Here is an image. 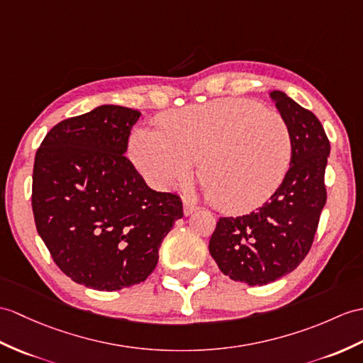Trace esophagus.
<instances>
[{"mask_svg":"<svg viewBox=\"0 0 363 363\" xmlns=\"http://www.w3.org/2000/svg\"><path fill=\"white\" fill-rule=\"evenodd\" d=\"M198 210H199V206L193 204V202L189 199H184V215L185 216L195 213V212H198Z\"/></svg>","mask_w":363,"mask_h":363,"instance_id":"34e87169","label":"esophagus"}]
</instances>
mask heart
Listing matches in <instances>:
<instances>
[{
    "mask_svg": "<svg viewBox=\"0 0 363 363\" xmlns=\"http://www.w3.org/2000/svg\"><path fill=\"white\" fill-rule=\"evenodd\" d=\"M134 164L157 189L189 182L193 165L213 206L244 212L280 187L292 155L280 114L238 99H221L162 116L157 131L138 128L130 139Z\"/></svg>",
    "mask_w": 363,
    "mask_h": 363,
    "instance_id": "b5f03b06",
    "label": "heart"
}]
</instances>
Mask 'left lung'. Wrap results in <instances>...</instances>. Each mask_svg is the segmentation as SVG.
I'll use <instances>...</instances> for the list:
<instances>
[{
  "instance_id": "left-lung-1",
  "label": "left lung",
  "mask_w": 363,
  "mask_h": 363,
  "mask_svg": "<svg viewBox=\"0 0 363 363\" xmlns=\"http://www.w3.org/2000/svg\"><path fill=\"white\" fill-rule=\"evenodd\" d=\"M271 97L291 131L289 170L259 208L220 218L208 242L221 272L249 286L272 283L305 259L326 204L325 168L331 147L322 123L284 92L272 91Z\"/></svg>"
}]
</instances>
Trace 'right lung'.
Instances as JSON below:
<instances>
[{"mask_svg":"<svg viewBox=\"0 0 363 363\" xmlns=\"http://www.w3.org/2000/svg\"><path fill=\"white\" fill-rule=\"evenodd\" d=\"M139 117L102 105L58 122L37 150V232L60 271L86 288L111 292L145 281L184 216L181 198L151 190L123 155Z\"/></svg>","mask_w":363,"mask_h":363,"instance_id":"right-lung-1","label":"right lung"}]
</instances>
